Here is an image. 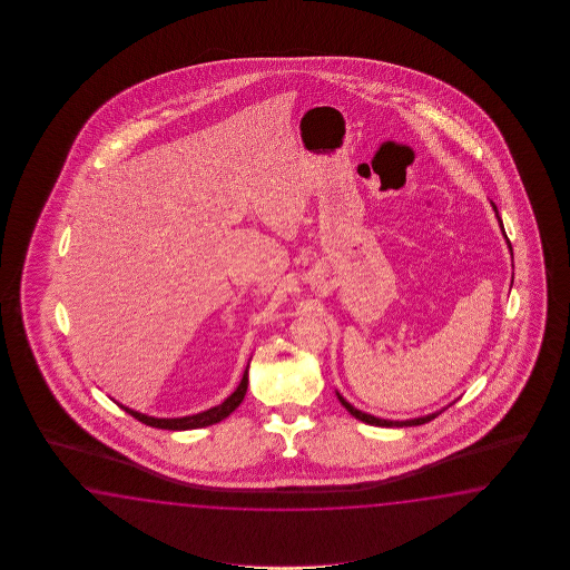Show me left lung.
I'll list each match as a JSON object with an SVG mask.
<instances>
[{"mask_svg":"<svg viewBox=\"0 0 570 570\" xmlns=\"http://www.w3.org/2000/svg\"><path fill=\"white\" fill-rule=\"evenodd\" d=\"M493 209H495L497 214V207L493 206ZM497 219H499V214H497ZM499 226L503 228V224H501V219H499ZM509 244V240H508ZM509 250H511V244H509ZM513 255V253H511ZM338 395L340 403L351 412V415H354L356 420H361V422H364V424H371V425H381V428H403V425H422L428 424V422H432L434 417H438L440 413L444 412V410H440V412L436 413H430V415H424V417H415V420H405V422H393V420H381V417H375V415H371V413H364L361 412V410H356V407H352L351 403L348 401L344 400L340 393H336Z\"/></svg>","mask_w":570,"mask_h":570,"instance_id":"1","label":"left lung"}]
</instances>
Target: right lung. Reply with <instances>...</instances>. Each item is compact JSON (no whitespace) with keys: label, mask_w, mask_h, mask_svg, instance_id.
<instances>
[{"label":"right lung","mask_w":570,"mask_h":570,"mask_svg":"<svg viewBox=\"0 0 570 570\" xmlns=\"http://www.w3.org/2000/svg\"><path fill=\"white\" fill-rule=\"evenodd\" d=\"M246 389H248V368L244 371L243 381L240 385L236 387V391L232 393L228 400H224V403H219L216 407L207 410V412L195 413V415H185V417H153V415H145V413L134 412L126 405H120L121 410L126 413H130L132 417H136L138 422H142L146 425H153V428H160V430H195V428H206V425H214L222 422L224 417H228L240 403H243L244 395H246Z\"/></svg>","instance_id":"1"}]
</instances>
